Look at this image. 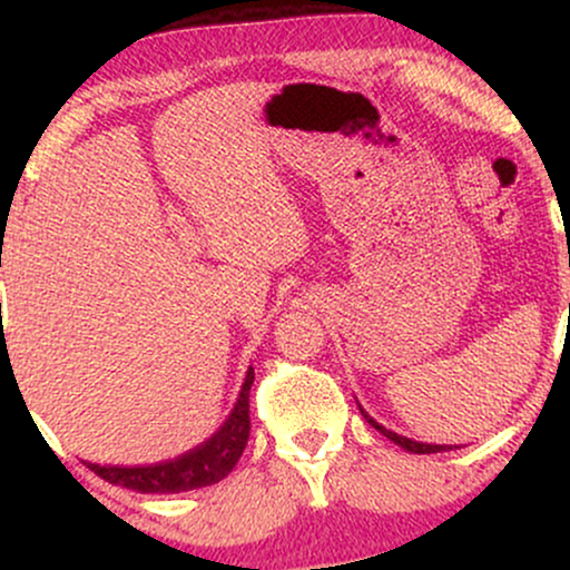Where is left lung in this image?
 Returning <instances> with one entry per match:
<instances>
[{"label": "left lung", "mask_w": 570, "mask_h": 570, "mask_svg": "<svg viewBox=\"0 0 570 570\" xmlns=\"http://www.w3.org/2000/svg\"><path fill=\"white\" fill-rule=\"evenodd\" d=\"M362 415L367 417V423H370L372 429H377V431H381L383 436H389L391 442L399 444V448H404V450H407V453L429 455V453H442V450H453V444H429V442H415V440H410V436H402V434H396V431H391V429L381 426V423H377L375 417H370L367 412H364V410H362Z\"/></svg>", "instance_id": "obj_1"}]
</instances>
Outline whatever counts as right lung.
Instances as JSON below:
<instances>
[{
    "label": "right lung",
    "mask_w": 570,
    "mask_h": 570,
    "mask_svg": "<svg viewBox=\"0 0 570 570\" xmlns=\"http://www.w3.org/2000/svg\"><path fill=\"white\" fill-rule=\"evenodd\" d=\"M252 383L254 370L248 367L238 402L233 404L227 421L189 453H181L174 461L149 463V466H98V463H88V469L101 480L136 490V493H185V490L208 488L225 480L248 442V429H252V423H248V391H252Z\"/></svg>",
    "instance_id": "add662e5"
}]
</instances>
